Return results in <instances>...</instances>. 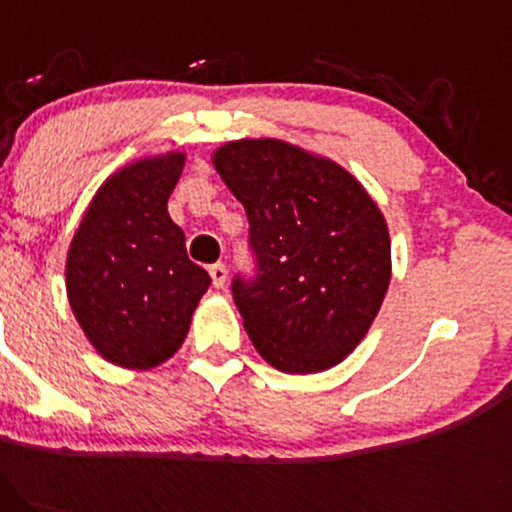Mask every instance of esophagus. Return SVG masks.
<instances>
[{
  "label": "esophagus",
  "instance_id": "34e87169",
  "mask_svg": "<svg viewBox=\"0 0 512 512\" xmlns=\"http://www.w3.org/2000/svg\"><path fill=\"white\" fill-rule=\"evenodd\" d=\"M210 278H212V285H215L217 290H220V287H225V283H227V266H225V263H212Z\"/></svg>",
  "mask_w": 512,
  "mask_h": 512
}]
</instances>
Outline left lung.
Segmentation results:
<instances>
[{"label": "left lung", "instance_id": "1", "mask_svg": "<svg viewBox=\"0 0 512 512\" xmlns=\"http://www.w3.org/2000/svg\"><path fill=\"white\" fill-rule=\"evenodd\" d=\"M212 164L249 217L256 275H237L232 297L251 343L290 375L338 365L392 278L377 203L343 166L271 137L227 142Z\"/></svg>", "mask_w": 512, "mask_h": 512}]
</instances>
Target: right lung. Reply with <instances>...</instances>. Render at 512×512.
Wrapping results in <instances>:
<instances>
[{
	"instance_id": "add662e5",
	"label": "right lung",
	"mask_w": 512,
	"mask_h": 512,
	"mask_svg": "<svg viewBox=\"0 0 512 512\" xmlns=\"http://www.w3.org/2000/svg\"><path fill=\"white\" fill-rule=\"evenodd\" d=\"M186 154L147 157L96 191L67 254V297L108 363L149 370L181 348L210 275L188 258L166 203Z\"/></svg>"
}]
</instances>
